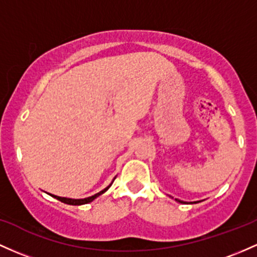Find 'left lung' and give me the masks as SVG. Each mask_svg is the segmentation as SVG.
Returning a JSON list of instances; mask_svg holds the SVG:
<instances>
[{
  "mask_svg": "<svg viewBox=\"0 0 257 257\" xmlns=\"http://www.w3.org/2000/svg\"><path fill=\"white\" fill-rule=\"evenodd\" d=\"M176 201H178V202H180V204H187V202L182 201V200H178V199H176Z\"/></svg>",
  "mask_w": 257,
  "mask_h": 257,
  "instance_id": "8db88e82",
  "label": "left lung"
}]
</instances>
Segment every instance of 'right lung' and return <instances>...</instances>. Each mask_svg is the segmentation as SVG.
<instances>
[{
  "label": "right lung",
  "mask_w": 257,
  "mask_h": 257,
  "mask_svg": "<svg viewBox=\"0 0 257 257\" xmlns=\"http://www.w3.org/2000/svg\"><path fill=\"white\" fill-rule=\"evenodd\" d=\"M114 179H115V178H114ZM112 183H113V182H112ZM112 183H111V184L108 185V187L103 189V190H101L100 193L95 194V195H92V196L85 197V199H68V197H61V196H57V195H52V194H50V195L55 197V199L60 200L61 202H64V204H68V205H84V204H89V202H91L92 200H95V199H96L97 196H100L101 194H103V193H105V191L108 190V188L111 187V185H112Z\"/></svg>",
  "instance_id": "right-lung-1"
}]
</instances>
